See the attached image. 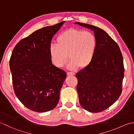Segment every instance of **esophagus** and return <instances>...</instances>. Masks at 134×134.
Segmentation results:
<instances>
[{"mask_svg":"<svg viewBox=\"0 0 134 134\" xmlns=\"http://www.w3.org/2000/svg\"><path fill=\"white\" fill-rule=\"evenodd\" d=\"M75 75V73L74 72H67L68 76H74Z\"/></svg>","mask_w":134,"mask_h":134,"instance_id":"34e87169","label":"esophagus"}]
</instances>
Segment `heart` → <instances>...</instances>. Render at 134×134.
Masks as SVG:
<instances>
[{"label": "heart", "mask_w": 134, "mask_h": 134, "mask_svg": "<svg viewBox=\"0 0 134 134\" xmlns=\"http://www.w3.org/2000/svg\"><path fill=\"white\" fill-rule=\"evenodd\" d=\"M57 45L49 48L51 61L57 68L64 66L68 61V66L74 70L80 66L84 68L91 64L96 50V39L90 31L70 29L61 33L56 39Z\"/></svg>", "instance_id": "heart-1"}]
</instances>
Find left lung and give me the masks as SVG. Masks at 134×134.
<instances>
[{"label":"left lung","mask_w":134,"mask_h":134,"mask_svg":"<svg viewBox=\"0 0 134 134\" xmlns=\"http://www.w3.org/2000/svg\"><path fill=\"white\" fill-rule=\"evenodd\" d=\"M75 24L94 31L97 43L91 64L76 74L79 102L90 112H100L112 105L121 93L124 76L122 54L104 30L79 22Z\"/></svg>","instance_id":"8db88e82"}]
</instances>
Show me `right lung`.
Wrapping results in <instances>:
<instances>
[{"mask_svg":"<svg viewBox=\"0 0 134 134\" xmlns=\"http://www.w3.org/2000/svg\"><path fill=\"white\" fill-rule=\"evenodd\" d=\"M65 21L37 30L19 42L10 59L14 90L27 108L46 112L55 108L66 78L64 70L52 64L51 39Z\"/></svg>","mask_w":134,"mask_h":134,"instance_id":"add662e5","label":"right lung"}]
</instances>
